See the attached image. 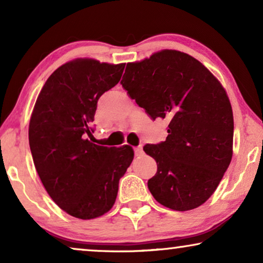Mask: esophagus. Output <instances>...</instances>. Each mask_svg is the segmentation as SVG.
<instances>
[{
    "instance_id": "esophagus-1",
    "label": "esophagus",
    "mask_w": 263,
    "mask_h": 263,
    "mask_svg": "<svg viewBox=\"0 0 263 263\" xmlns=\"http://www.w3.org/2000/svg\"><path fill=\"white\" fill-rule=\"evenodd\" d=\"M134 152H135V156H136V157L141 156L142 152H143V151H142V146H138V147H135V148H134Z\"/></svg>"
}]
</instances>
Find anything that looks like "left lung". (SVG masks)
Here are the masks:
<instances>
[{
    "label": "left lung",
    "instance_id": "8db88e82",
    "mask_svg": "<svg viewBox=\"0 0 263 263\" xmlns=\"http://www.w3.org/2000/svg\"><path fill=\"white\" fill-rule=\"evenodd\" d=\"M121 84L152 120L168 121L166 140L143 146L158 165L147 182L151 194L175 211L201 206L232 158L233 114L224 87L202 63L176 50L128 63Z\"/></svg>",
    "mask_w": 263,
    "mask_h": 263
}]
</instances>
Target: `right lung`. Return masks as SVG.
Wrapping results in <instances>:
<instances>
[{"mask_svg":"<svg viewBox=\"0 0 263 263\" xmlns=\"http://www.w3.org/2000/svg\"><path fill=\"white\" fill-rule=\"evenodd\" d=\"M124 66L70 61L50 75L35 102L28 127L35 170L50 197L71 217L87 220L109 212L134 158L130 146H99L87 139L98 99L118 84Z\"/></svg>","mask_w":263,"mask_h":263,"instance_id":"1","label":"right lung"}]
</instances>
